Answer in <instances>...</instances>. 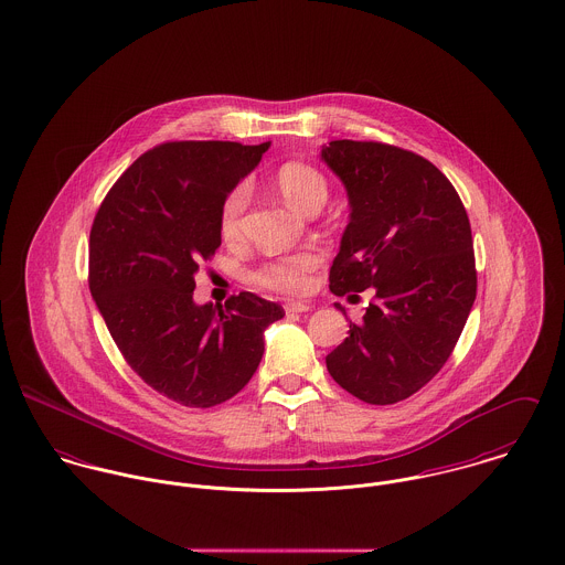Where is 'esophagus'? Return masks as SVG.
<instances>
[{
  "instance_id": "obj_1",
  "label": "esophagus",
  "mask_w": 565,
  "mask_h": 565,
  "mask_svg": "<svg viewBox=\"0 0 565 565\" xmlns=\"http://www.w3.org/2000/svg\"><path fill=\"white\" fill-rule=\"evenodd\" d=\"M311 307L307 302H298V300H289L285 302V311L287 313H307Z\"/></svg>"
}]
</instances>
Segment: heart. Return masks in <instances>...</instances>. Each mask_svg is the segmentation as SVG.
<instances>
[{
    "label": "heart",
    "instance_id": "1",
    "mask_svg": "<svg viewBox=\"0 0 565 565\" xmlns=\"http://www.w3.org/2000/svg\"><path fill=\"white\" fill-rule=\"evenodd\" d=\"M276 184L280 193L305 213H318L328 198V182L322 171L307 162H285L276 171ZM247 202V182H239L224 198L220 206V233L226 242H237L242 237ZM322 260V252L316 247L298 249L291 254L267 258L249 274V280L256 287L276 294H305L311 287L313 274L320 269Z\"/></svg>",
    "mask_w": 565,
    "mask_h": 565
}]
</instances>
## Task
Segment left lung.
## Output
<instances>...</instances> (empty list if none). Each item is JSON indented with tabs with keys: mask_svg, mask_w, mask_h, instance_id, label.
<instances>
[{
	"mask_svg": "<svg viewBox=\"0 0 565 565\" xmlns=\"http://www.w3.org/2000/svg\"><path fill=\"white\" fill-rule=\"evenodd\" d=\"M322 159L343 180L352 209L330 291H374L363 322H350L326 367L363 403H401L444 367L472 311L470 220L452 182L415 152L339 139Z\"/></svg>",
	"mask_w": 565,
	"mask_h": 565,
	"instance_id": "obj_1",
	"label": "left lung"
}]
</instances>
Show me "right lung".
Instances as JSON below:
<instances>
[{
	"label": "right lung",
	"instance_id": "add662e5",
	"mask_svg": "<svg viewBox=\"0 0 565 565\" xmlns=\"http://www.w3.org/2000/svg\"><path fill=\"white\" fill-rule=\"evenodd\" d=\"M269 143L167 141L102 200L88 239V289L126 363L164 398L209 408L237 396L285 316L254 294L193 302L202 260L222 245L220 206Z\"/></svg>",
	"mask_w": 565,
	"mask_h": 565
}]
</instances>
